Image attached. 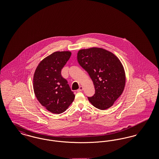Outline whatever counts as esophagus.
I'll return each instance as SVG.
<instances>
[{"instance_id":"obj_1","label":"esophagus","mask_w":159,"mask_h":159,"mask_svg":"<svg viewBox=\"0 0 159 159\" xmlns=\"http://www.w3.org/2000/svg\"><path fill=\"white\" fill-rule=\"evenodd\" d=\"M83 87H82V86H80L79 88L77 90V92H81V91H83Z\"/></svg>"}]
</instances>
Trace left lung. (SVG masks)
<instances>
[{
    "mask_svg": "<svg viewBox=\"0 0 159 159\" xmlns=\"http://www.w3.org/2000/svg\"><path fill=\"white\" fill-rule=\"evenodd\" d=\"M77 57L95 87V93L88 97L89 101L99 110L109 108L121 95L125 86V72L120 61L112 52L95 47L79 50Z\"/></svg>",
    "mask_w": 159,
    "mask_h": 159,
    "instance_id": "obj_1",
    "label": "left lung"
}]
</instances>
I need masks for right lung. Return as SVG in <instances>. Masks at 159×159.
Returning <instances> with one entry per match:
<instances>
[{"instance_id":"right-lung-1","label":"right lung","mask_w":159,"mask_h":159,"mask_svg":"<svg viewBox=\"0 0 159 159\" xmlns=\"http://www.w3.org/2000/svg\"><path fill=\"white\" fill-rule=\"evenodd\" d=\"M71 52L57 51L46 57L39 64L33 76V89L41 105L54 114L64 112L75 99V95L63 78L61 69Z\"/></svg>"}]
</instances>
